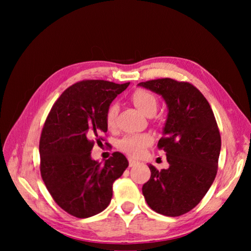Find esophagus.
<instances>
[{
	"label": "esophagus",
	"instance_id": "esophagus-1",
	"mask_svg": "<svg viewBox=\"0 0 251 251\" xmlns=\"http://www.w3.org/2000/svg\"><path fill=\"white\" fill-rule=\"evenodd\" d=\"M128 161H129V167H134V166H136V165L138 164V161L136 160V159H133V158H129Z\"/></svg>",
	"mask_w": 251,
	"mask_h": 251
}]
</instances>
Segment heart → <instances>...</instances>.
<instances>
[{
  "label": "heart",
  "instance_id": "1",
  "mask_svg": "<svg viewBox=\"0 0 251 251\" xmlns=\"http://www.w3.org/2000/svg\"><path fill=\"white\" fill-rule=\"evenodd\" d=\"M131 101L139 112L144 115L154 114L157 109L156 97L145 90H137L131 95ZM117 115L116 106H110L106 113V124L108 128H113L115 126ZM152 143V136L147 133L142 134H131L127 135L120 142V148L129 156L137 157L143 154L145 148Z\"/></svg>",
  "mask_w": 251,
  "mask_h": 251
}]
</instances>
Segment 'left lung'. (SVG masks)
I'll return each mask as SVG.
<instances>
[{
	"label": "left lung",
	"mask_w": 251,
	"mask_h": 251,
	"mask_svg": "<svg viewBox=\"0 0 251 251\" xmlns=\"http://www.w3.org/2000/svg\"><path fill=\"white\" fill-rule=\"evenodd\" d=\"M137 86L160 95L168 110L158 147L166 152L169 167L159 172L150 165L143 195L158 214L184 215L201 202L217 174L222 139L214 113L189 83L161 78Z\"/></svg>",
	"instance_id": "obj_1"
}]
</instances>
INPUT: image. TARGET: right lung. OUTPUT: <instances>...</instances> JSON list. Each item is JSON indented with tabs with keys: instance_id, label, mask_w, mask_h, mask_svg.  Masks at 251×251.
<instances>
[{
	"instance_id": "1",
	"label": "right lung",
	"mask_w": 251,
	"mask_h": 251,
	"mask_svg": "<svg viewBox=\"0 0 251 251\" xmlns=\"http://www.w3.org/2000/svg\"><path fill=\"white\" fill-rule=\"evenodd\" d=\"M129 83L83 80L59 96L42 130L41 175L55 202L70 215L88 218L109 205L113 184L128 167L122 152L100 163L94 142L107 131L106 113Z\"/></svg>"
}]
</instances>
